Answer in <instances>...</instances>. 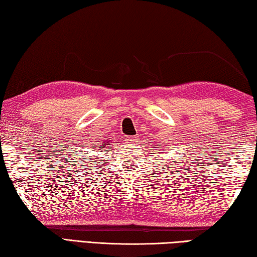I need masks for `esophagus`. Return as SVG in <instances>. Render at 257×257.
<instances>
[{
    "mask_svg": "<svg viewBox=\"0 0 257 257\" xmlns=\"http://www.w3.org/2000/svg\"><path fill=\"white\" fill-rule=\"evenodd\" d=\"M127 142H128L129 144L135 143V137H128V138H127Z\"/></svg>",
    "mask_w": 257,
    "mask_h": 257,
    "instance_id": "34e87169",
    "label": "esophagus"
}]
</instances>
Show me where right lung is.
<instances>
[{
  "instance_id": "right-lung-1",
  "label": "right lung",
  "mask_w": 257,
  "mask_h": 257,
  "mask_svg": "<svg viewBox=\"0 0 257 257\" xmlns=\"http://www.w3.org/2000/svg\"><path fill=\"white\" fill-rule=\"evenodd\" d=\"M106 145H110V142H103V143H102V145H101V148H102V149L105 148V147H106Z\"/></svg>"
}]
</instances>
